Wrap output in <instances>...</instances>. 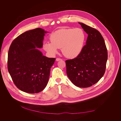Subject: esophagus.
Here are the masks:
<instances>
[{
    "label": "esophagus",
    "mask_w": 121,
    "mask_h": 121,
    "mask_svg": "<svg viewBox=\"0 0 121 121\" xmlns=\"http://www.w3.org/2000/svg\"><path fill=\"white\" fill-rule=\"evenodd\" d=\"M61 60H62L61 59V58H56V60L57 61Z\"/></svg>",
    "instance_id": "esophagus-1"
}]
</instances>
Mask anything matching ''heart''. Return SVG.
<instances>
[{"mask_svg": "<svg viewBox=\"0 0 121 121\" xmlns=\"http://www.w3.org/2000/svg\"><path fill=\"white\" fill-rule=\"evenodd\" d=\"M50 42H45L43 47L51 56L57 52V49L61 48L65 56L75 58L81 53L86 40L85 33L83 29L76 28H62L50 35Z\"/></svg>", "mask_w": 121, "mask_h": 121, "instance_id": "heart-1", "label": "heart"}]
</instances>
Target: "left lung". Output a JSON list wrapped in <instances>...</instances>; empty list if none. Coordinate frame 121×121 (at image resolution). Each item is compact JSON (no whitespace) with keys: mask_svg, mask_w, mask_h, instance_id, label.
<instances>
[{"mask_svg":"<svg viewBox=\"0 0 121 121\" xmlns=\"http://www.w3.org/2000/svg\"><path fill=\"white\" fill-rule=\"evenodd\" d=\"M79 24L88 34L86 44L78 56L65 60L67 74L75 86L87 88L96 83L104 76L108 52L99 32L82 23Z\"/></svg>","mask_w":121,"mask_h":121,"instance_id":"8db88e82","label":"left lung"}]
</instances>
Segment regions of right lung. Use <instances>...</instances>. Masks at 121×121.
Masks as SVG:
<instances>
[{
    "label": "right lung",
    "mask_w": 121,
    "mask_h": 121,
    "mask_svg": "<svg viewBox=\"0 0 121 121\" xmlns=\"http://www.w3.org/2000/svg\"><path fill=\"white\" fill-rule=\"evenodd\" d=\"M46 33L40 28L26 31L14 39L10 46L8 71L15 85L24 92H41L48 82L56 58L44 56L38 49L43 46Z\"/></svg>",
    "instance_id": "add662e5"
}]
</instances>
